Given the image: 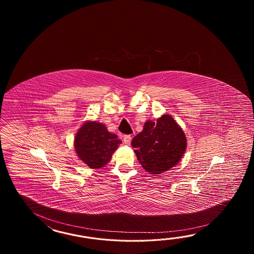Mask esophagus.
<instances>
[{"mask_svg": "<svg viewBox=\"0 0 254 254\" xmlns=\"http://www.w3.org/2000/svg\"><path fill=\"white\" fill-rule=\"evenodd\" d=\"M130 140H131V136L130 135H125L124 136V142H125V144H129Z\"/></svg>", "mask_w": 254, "mask_h": 254, "instance_id": "34e87169", "label": "esophagus"}]
</instances>
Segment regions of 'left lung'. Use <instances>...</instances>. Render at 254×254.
Segmentation results:
<instances>
[{
  "label": "left lung",
  "mask_w": 254,
  "mask_h": 254,
  "mask_svg": "<svg viewBox=\"0 0 254 254\" xmlns=\"http://www.w3.org/2000/svg\"><path fill=\"white\" fill-rule=\"evenodd\" d=\"M184 130L171 115H162L155 123L147 121L131 146L142 168L151 174H161L175 166L186 150Z\"/></svg>",
  "instance_id": "1"
}]
</instances>
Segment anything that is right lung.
I'll return each instance as SVG.
<instances>
[{
  "instance_id": "obj_1",
  "label": "right lung",
  "mask_w": 254,
  "mask_h": 254,
  "mask_svg": "<svg viewBox=\"0 0 254 254\" xmlns=\"http://www.w3.org/2000/svg\"><path fill=\"white\" fill-rule=\"evenodd\" d=\"M120 143L122 140L117 135L109 132L105 125L96 122L85 123L74 139L77 155L92 169L106 165Z\"/></svg>"
}]
</instances>
